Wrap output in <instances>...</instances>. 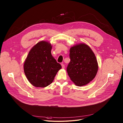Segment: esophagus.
Masks as SVG:
<instances>
[{"label": "esophagus", "mask_w": 123, "mask_h": 123, "mask_svg": "<svg viewBox=\"0 0 123 123\" xmlns=\"http://www.w3.org/2000/svg\"><path fill=\"white\" fill-rule=\"evenodd\" d=\"M61 66H62V68H65V65L63 64H61Z\"/></svg>", "instance_id": "esophagus-1"}]
</instances>
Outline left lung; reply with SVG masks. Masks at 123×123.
Returning a JSON list of instances; mask_svg holds the SVG:
<instances>
[{"label": "left lung", "instance_id": "1", "mask_svg": "<svg viewBox=\"0 0 123 123\" xmlns=\"http://www.w3.org/2000/svg\"><path fill=\"white\" fill-rule=\"evenodd\" d=\"M69 63L67 71L74 84L85 86L95 77L98 69V62L91 48L85 43L76 44L70 48Z\"/></svg>", "mask_w": 123, "mask_h": 123}]
</instances>
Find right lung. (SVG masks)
<instances>
[{"mask_svg":"<svg viewBox=\"0 0 123 123\" xmlns=\"http://www.w3.org/2000/svg\"><path fill=\"white\" fill-rule=\"evenodd\" d=\"M51 44L41 41L30 50L24 63V72L29 82L33 86L44 87L53 82L61 68L52 56Z\"/></svg>","mask_w":123,"mask_h":123,"instance_id":"1","label":"right lung"}]
</instances>
